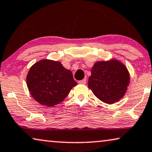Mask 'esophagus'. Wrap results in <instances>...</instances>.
I'll list each match as a JSON object with an SVG mask.
<instances>
[{"label": "esophagus", "mask_w": 152, "mask_h": 152, "mask_svg": "<svg viewBox=\"0 0 152 152\" xmlns=\"http://www.w3.org/2000/svg\"><path fill=\"white\" fill-rule=\"evenodd\" d=\"M78 83H80V84H83V85L86 84V83H87V80H86V78H84V79H83V80H80V81H78Z\"/></svg>", "instance_id": "1"}]
</instances>
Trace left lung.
I'll use <instances>...</instances> for the list:
<instances>
[{
    "instance_id": "8db88e82",
    "label": "left lung",
    "mask_w": 152,
    "mask_h": 152,
    "mask_svg": "<svg viewBox=\"0 0 152 152\" xmlns=\"http://www.w3.org/2000/svg\"><path fill=\"white\" fill-rule=\"evenodd\" d=\"M129 83L127 68L116 60L99 61L94 65L88 87L101 101L113 104L123 97Z\"/></svg>"
}]
</instances>
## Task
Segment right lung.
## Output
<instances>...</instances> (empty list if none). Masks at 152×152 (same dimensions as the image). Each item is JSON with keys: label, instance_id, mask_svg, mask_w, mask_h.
<instances>
[{"label": "right lung", "instance_id": "1", "mask_svg": "<svg viewBox=\"0 0 152 152\" xmlns=\"http://www.w3.org/2000/svg\"><path fill=\"white\" fill-rule=\"evenodd\" d=\"M77 83L72 72L60 62L42 60L30 68L27 85L36 101L42 105L53 107L63 101Z\"/></svg>", "mask_w": 152, "mask_h": 152}]
</instances>
